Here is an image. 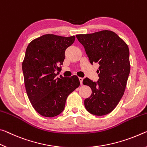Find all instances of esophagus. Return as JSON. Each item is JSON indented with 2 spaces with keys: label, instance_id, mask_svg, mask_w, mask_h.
Wrapping results in <instances>:
<instances>
[{
  "label": "esophagus",
  "instance_id": "34e87169",
  "mask_svg": "<svg viewBox=\"0 0 147 147\" xmlns=\"http://www.w3.org/2000/svg\"><path fill=\"white\" fill-rule=\"evenodd\" d=\"M79 81H80L81 85H82V84H83V78H79Z\"/></svg>",
  "mask_w": 147,
  "mask_h": 147
}]
</instances>
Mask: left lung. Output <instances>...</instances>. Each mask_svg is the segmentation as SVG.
<instances>
[{"instance_id": "obj_1", "label": "left lung", "mask_w": 147, "mask_h": 147, "mask_svg": "<svg viewBox=\"0 0 147 147\" xmlns=\"http://www.w3.org/2000/svg\"><path fill=\"white\" fill-rule=\"evenodd\" d=\"M76 38L85 48L90 64L100 65L98 82L83 79V85L92 90L84 102L86 109L97 116L109 114L121 100L126 86L130 71L128 45L116 33L107 30L78 34Z\"/></svg>"}]
</instances>
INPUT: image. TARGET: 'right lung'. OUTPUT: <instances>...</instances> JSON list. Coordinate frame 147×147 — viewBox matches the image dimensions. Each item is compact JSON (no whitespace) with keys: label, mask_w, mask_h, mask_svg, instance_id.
<instances>
[{"label":"right lung","mask_w":147,"mask_h":147,"mask_svg":"<svg viewBox=\"0 0 147 147\" xmlns=\"http://www.w3.org/2000/svg\"><path fill=\"white\" fill-rule=\"evenodd\" d=\"M76 37L43 35L30 42L22 63L28 98L36 111L53 117L63 111L69 94L80 85L78 76L57 78L65 59V50Z\"/></svg>","instance_id":"add662e5"}]
</instances>
